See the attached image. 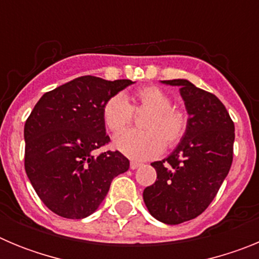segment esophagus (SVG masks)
Returning <instances> with one entry per match:
<instances>
[{"label": "esophagus", "mask_w": 259, "mask_h": 259, "mask_svg": "<svg viewBox=\"0 0 259 259\" xmlns=\"http://www.w3.org/2000/svg\"><path fill=\"white\" fill-rule=\"evenodd\" d=\"M141 166V163H139V162H135L132 161L131 163H130V167H131V170H136V168H139V167Z\"/></svg>", "instance_id": "34e87169"}]
</instances>
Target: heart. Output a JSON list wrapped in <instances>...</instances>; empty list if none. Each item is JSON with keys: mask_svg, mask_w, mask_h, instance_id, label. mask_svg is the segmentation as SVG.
<instances>
[{"mask_svg": "<svg viewBox=\"0 0 259 259\" xmlns=\"http://www.w3.org/2000/svg\"><path fill=\"white\" fill-rule=\"evenodd\" d=\"M172 100L158 87H144L136 91L134 105L123 95L110 97L102 109L107 130L114 134L123 131L132 120V110H148L141 127L143 131H125L116 135L114 148L136 161H145L161 154L164 144L178 145L188 128V115L184 110L171 106Z\"/></svg>", "mask_w": 259, "mask_h": 259, "instance_id": "1", "label": "heart"}]
</instances>
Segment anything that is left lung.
I'll list each match as a JSON object with an SVG mask.
<instances>
[{
    "mask_svg": "<svg viewBox=\"0 0 259 259\" xmlns=\"http://www.w3.org/2000/svg\"><path fill=\"white\" fill-rule=\"evenodd\" d=\"M179 87L188 128L170 155L153 162L157 180L144 189L146 207L157 221L180 224L206 210L232 164L235 124L221 100L189 80H162Z\"/></svg>",
    "mask_w": 259,
    "mask_h": 259,
    "instance_id": "left-lung-1",
    "label": "left lung"
}]
</instances>
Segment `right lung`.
<instances>
[{"mask_svg":"<svg viewBox=\"0 0 259 259\" xmlns=\"http://www.w3.org/2000/svg\"><path fill=\"white\" fill-rule=\"evenodd\" d=\"M132 80L80 76L45 93L24 125V167L32 187L59 217L83 219L101 205L115 176L130 168L116 152L93 155L110 141L102 109Z\"/></svg>","mask_w":259,"mask_h":259,"instance_id":"right-lung-1","label":"right lung"}]
</instances>
